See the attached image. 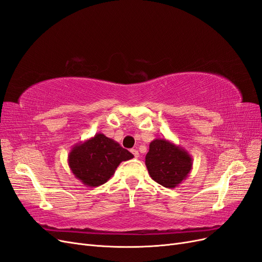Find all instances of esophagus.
<instances>
[{
	"instance_id": "1",
	"label": "esophagus",
	"mask_w": 262,
	"mask_h": 262,
	"mask_svg": "<svg viewBox=\"0 0 262 262\" xmlns=\"http://www.w3.org/2000/svg\"><path fill=\"white\" fill-rule=\"evenodd\" d=\"M131 152H132V154L134 155V157H139V150H138V149L133 148V149H131Z\"/></svg>"
}]
</instances>
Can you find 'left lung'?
<instances>
[{"label": "left lung", "instance_id": "1", "mask_svg": "<svg viewBox=\"0 0 262 262\" xmlns=\"http://www.w3.org/2000/svg\"><path fill=\"white\" fill-rule=\"evenodd\" d=\"M145 165L150 178L165 188H176L192 169V157L188 150L166 139L149 143Z\"/></svg>", "mask_w": 262, "mask_h": 262}]
</instances>
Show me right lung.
Listing matches in <instances>:
<instances>
[{
    "mask_svg": "<svg viewBox=\"0 0 262 262\" xmlns=\"http://www.w3.org/2000/svg\"><path fill=\"white\" fill-rule=\"evenodd\" d=\"M133 158L128 149L105 134L96 133L70 150L68 163L76 179L86 187H98L113 177L121 162Z\"/></svg>",
    "mask_w": 262,
    "mask_h": 262,
    "instance_id": "add662e5",
    "label": "right lung"
}]
</instances>
